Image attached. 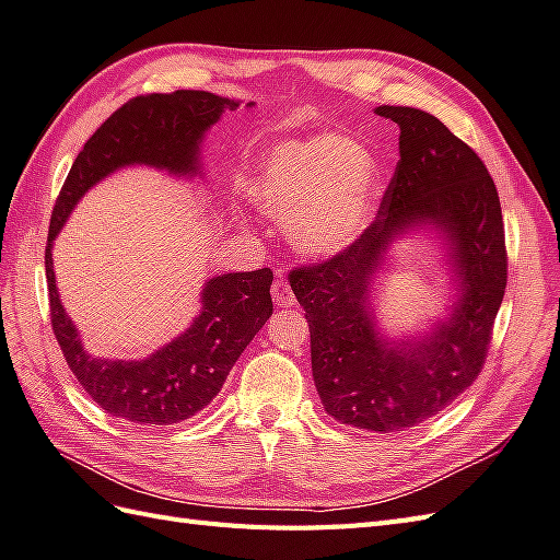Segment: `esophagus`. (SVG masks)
<instances>
[{
    "label": "esophagus",
    "instance_id": "esophagus-1",
    "mask_svg": "<svg viewBox=\"0 0 560 560\" xmlns=\"http://www.w3.org/2000/svg\"><path fill=\"white\" fill-rule=\"evenodd\" d=\"M271 298H275V303L281 307H293L295 305V295L291 291V285L285 283L283 277H277L275 285H271Z\"/></svg>",
    "mask_w": 560,
    "mask_h": 560
}]
</instances>
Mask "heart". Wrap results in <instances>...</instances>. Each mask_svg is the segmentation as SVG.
Returning a JSON list of instances; mask_svg holds the SVG:
<instances>
[{
  "label": "heart",
  "instance_id": "obj_1",
  "mask_svg": "<svg viewBox=\"0 0 560 560\" xmlns=\"http://www.w3.org/2000/svg\"><path fill=\"white\" fill-rule=\"evenodd\" d=\"M250 196L271 220L289 222L310 257L346 250L364 232L378 196L376 161L362 143L314 137L279 143L257 167Z\"/></svg>",
  "mask_w": 560,
  "mask_h": 560
}]
</instances>
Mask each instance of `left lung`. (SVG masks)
Returning a JSON list of instances; mask_svg holds the SVG:
<instances>
[{
    "mask_svg": "<svg viewBox=\"0 0 560 560\" xmlns=\"http://www.w3.org/2000/svg\"><path fill=\"white\" fill-rule=\"evenodd\" d=\"M376 113L399 125V161L376 222L346 250L300 265L289 279L310 324L312 376L328 417L399 433L450 407L480 376L509 262L499 194L480 155L425 110ZM419 223L448 236L463 295L430 335L388 343L368 307L370 281L387 243Z\"/></svg>",
    "mask_w": 560,
    "mask_h": 560,
    "instance_id": "1",
    "label": "left lung"
}]
</instances>
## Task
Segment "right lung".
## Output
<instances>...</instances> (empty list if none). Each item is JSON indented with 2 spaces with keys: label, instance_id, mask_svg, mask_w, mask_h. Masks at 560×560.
<instances>
[{
  "label": "right lung",
  "instance_id": "1",
  "mask_svg": "<svg viewBox=\"0 0 560 560\" xmlns=\"http://www.w3.org/2000/svg\"><path fill=\"white\" fill-rule=\"evenodd\" d=\"M236 106L232 98L198 90L130 98L84 143L56 198L45 250L51 328L84 393L116 419L147 428L172 425L206 409L269 319L275 275L262 267L214 277L206 283L203 310L189 331L141 362L96 360L82 348L56 291L54 238L84 191L113 170L141 163L172 175H196L200 139Z\"/></svg>",
  "mask_w": 560,
  "mask_h": 560
}]
</instances>
